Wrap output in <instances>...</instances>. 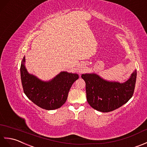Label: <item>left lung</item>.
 <instances>
[{
    "mask_svg": "<svg viewBox=\"0 0 147 147\" xmlns=\"http://www.w3.org/2000/svg\"><path fill=\"white\" fill-rule=\"evenodd\" d=\"M86 82L87 100L97 111L107 113L119 108L133 96L136 79V70L126 82L108 81L95 73L82 74Z\"/></svg>",
    "mask_w": 147,
    "mask_h": 147,
    "instance_id": "left-lung-1",
    "label": "left lung"
}]
</instances>
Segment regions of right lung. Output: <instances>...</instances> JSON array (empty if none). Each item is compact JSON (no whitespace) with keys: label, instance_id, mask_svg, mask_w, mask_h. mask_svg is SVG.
<instances>
[{"label":"right lung","instance_id":"obj_1","mask_svg":"<svg viewBox=\"0 0 147 147\" xmlns=\"http://www.w3.org/2000/svg\"><path fill=\"white\" fill-rule=\"evenodd\" d=\"M21 78L24 92L36 105L47 110L56 109L63 105L77 74L61 71L51 80L43 81L29 74L25 66V57L21 61Z\"/></svg>","mask_w":147,"mask_h":147}]
</instances>
